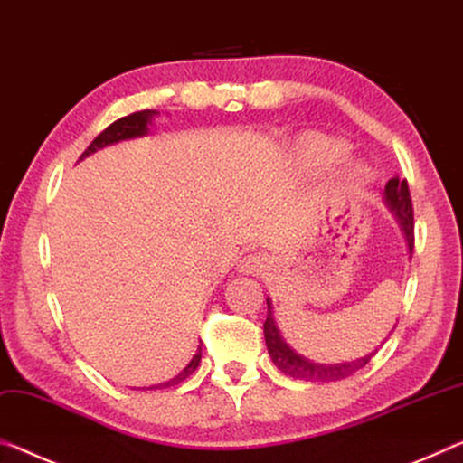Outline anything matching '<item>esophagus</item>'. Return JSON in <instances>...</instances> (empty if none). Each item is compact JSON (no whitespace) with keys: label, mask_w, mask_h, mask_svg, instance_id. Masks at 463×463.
<instances>
[{"label":"esophagus","mask_w":463,"mask_h":463,"mask_svg":"<svg viewBox=\"0 0 463 463\" xmlns=\"http://www.w3.org/2000/svg\"><path fill=\"white\" fill-rule=\"evenodd\" d=\"M268 268H269V261L263 253L245 255V258L239 263V269L243 271V274H251V276H261Z\"/></svg>","instance_id":"obj_1"}]
</instances>
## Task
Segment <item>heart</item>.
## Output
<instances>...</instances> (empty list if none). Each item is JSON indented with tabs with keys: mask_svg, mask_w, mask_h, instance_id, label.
<instances>
[{
	"mask_svg": "<svg viewBox=\"0 0 463 463\" xmlns=\"http://www.w3.org/2000/svg\"><path fill=\"white\" fill-rule=\"evenodd\" d=\"M303 150L315 165L327 166V165L340 163V160L346 156L348 146L335 137L309 136V137H305ZM350 177H352V181H363L366 177V171L363 166H354L350 171Z\"/></svg>",
	"mask_w": 463,
	"mask_h": 463,
	"instance_id": "1",
	"label": "heart"
}]
</instances>
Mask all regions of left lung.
I'll return each mask as SVG.
<instances>
[{
	"label": "left lung",
	"mask_w": 463,
	"mask_h": 463,
	"mask_svg": "<svg viewBox=\"0 0 463 463\" xmlns=\"http://www.w3.org/2000/svg\"><path fill=\"white\" fill-rule=\"evenodd\" d=\"M385 202L392 208L395 218H398L402 231H403V234H406L410 255H412L414 212H412V197H410L408 181L398 179V177L387 181ZM263 334H266V344H268V352H269L271 361H274V364L284 373V375L303 379V381H315V383H321V381H340V379L354 375V373L358 369H363V366L369 363L379 350V348L373 350V352H369V354L356 358V361H348V363L321 364V363L307 361L305 356L297 354V352L284 342V337L280 335V329H278L276 321H274V311H271L269 298H268V317H266V324H263ZM381 346H383V342H381Z\"/></svg>",
	"instance_id": "1"
}]
</instances>
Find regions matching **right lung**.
Instances as JSON below:
<instances>
[{"label":"right lung","instance_id":"obj_1","mask_svg":"<svg viewBox=\"0 0 463 463\" xmlns=\"http://www.w3.org/2000/svg\"><path fill=\"white\" fill-rule=\"evenodd\" d=\"M154 115H156V111H150V109H148V111H137V113H131L128 117H121V119H117L105 131H100V134L92 139V144L84 150V154H82V156H80V160L86 158V156H90L92 152L105 148V146H111V144L121 142V139H131V137L146 136L150 131V123H152V117ZM200 361H202V342H200V346H197V352L194 354L192 361H189V364L179 373V375H175L173 379L165 381V383L150 385L148 390H160V387L179 385L181 381H185L197 369V366H200Z\"/></svg>","mask_w":463,"mask_h":463}]
</instances>
